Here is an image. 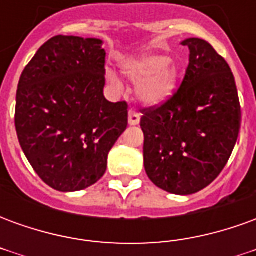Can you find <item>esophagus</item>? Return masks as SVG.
<instances>
[{
  "label": "esophagus",
  "mask_w": 256,
  "mask_h": 256,
  "mask_svg": "<svg viewBox=\"0 0 256 256\" xmlns=\"http://www.w3.org/2000/svg\"><path fill=\"white\" fill-rule=\"evenodd\" d=\"M140 119H141V116H140L138 112L134 111V110L128 111V124L130 126H137L140 123Z\"/></svg>",
  "instance_id": "1"
}]
</instances>
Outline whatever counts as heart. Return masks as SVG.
Here are the masks:
<instances>
[{
  "label": "heart",
  "instance_id": "b5f03b06",
  "mask_svg": "<svg viewBox=\"0 0 256 256\" xmlns=\"http://www.w3.org/2000/svg\"><path fill=\"white\" fill-rule=\"evenodd\" d=\"M122 72L132 82L137 84V97L146 106H159L174 93L178 82V67L163 54L144 53L122 64ZM114 86H120L116 74H106Z\"/></svg>",
  "mask_w": 256,
  "mask_h": 256
}]
</instances>
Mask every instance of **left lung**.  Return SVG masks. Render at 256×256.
<instances>
[{
  "instance_id": "left-lung-1",
  "label": "left lung",
  "mask_w": 256,
  "mask_h": 256,
  "mask_svg": "<svg viewBox=\"0 0 256 256\" xmlns=\"http://www.w3.org/2000/svg\"><path fill=\"white\" fill-rule=\"evenodd\" d=\"M182 84L159 106L142 110L145 172L158 188L192 194L218 177L236 145L242 108L226 60L208 42L188 38Z\"/></svg>"
}]
</instances>
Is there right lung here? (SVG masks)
Listing matches in <instances>:
<instances>
[{"mask_svg": "<svg viewBox=\"0 0 256 256\" xmlns=\"http://www.w3.org/2000/svg\"><path fill=\"white\" fill-rule=\"evenodd\" d=\"M97 38L56 36L22 72L14 126L27 160L60 192L92 186L128 128V102L104 97L106 50Z\"/></svg>", "mask_w": 256, "mask_h": 256, "instance_id": "add662e5", "label": "right lung"}]
</instances>
